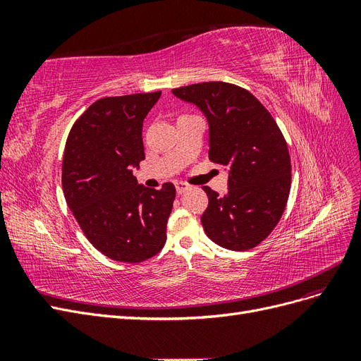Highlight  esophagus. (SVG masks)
<instances>
[{
  "label": "esophagus",
  "mask_w": 361,
  "mask_h": 361,
  "mask_svg": "<svg viewBox=\"0 0 361 361\" xmlns=\"http://www.w3.org/2000/svg\"><path fill=\"white\" fill-rule=\"evenodd\" d=\"M188 188H190L188 183H185V182H176V191H178V194L185 192Z\"/></svg>",
  "instance_id": "1"
}]
</instances>
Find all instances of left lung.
<instances>
[{"label":"left lung","mask_w":361,"mask_h":361,"mask_svg":"<svg viewBox=\"0 0 361 361\" xmlns=\"http://www.w3.org/2000/svg\"><path fill=\"white\" fill-rule=\"evenodd\" d=\"M171 92L204 113L209 159L231 169L224 197L202 187L209 199L202 215L206 235L227 250L255 248L279 224L290 192V157L279 125L253 94L231 82H199Z\"/></svg>","instance_id":"left-lung-1"}]
</instances>
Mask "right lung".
I'll use <instances>...</instances> for the list:
<instances>
[{"mask_svg":"<svg viewBox=\"0 0 361 361\" xmlns=\"http://www.w3.org/2000/svg\"><path fill=\"white\" fill-rule=\"evenodd\" d=\"M161 92L108 96L76 118L61 166L64 199L90 244L123 264L154 257L167 239L176 188L140 185L133 174L145 159L143 120Z\"/></svg>","mask_w":361,"mask_h":361,"instance_id":"add662e5","label":"right lung"}]
</instances>
